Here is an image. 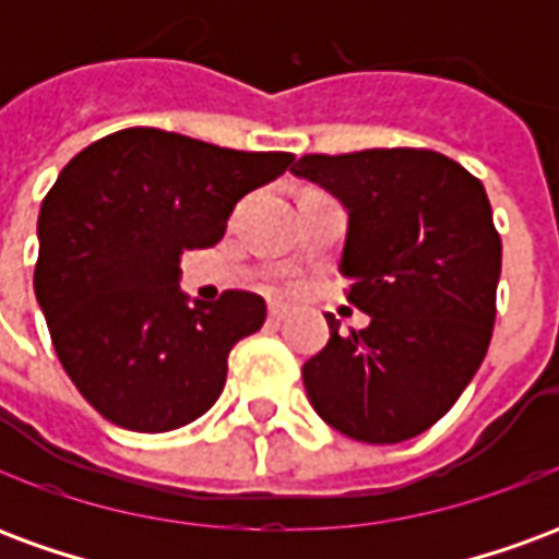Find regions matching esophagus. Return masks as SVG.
<instances>
[{
    "label": "esophagus",
    "mask_w": 559,
    "mask_h": 559,
    "mask_svg": "<svg viewBox=\"0 0 559 559\" xmlns=\"http://www.w3.org/2000/svg\"><path fill=\"white\" fill-rule=\"evenodd\" d=\"M287 314H290V311H287L284 305H272V308H269V320H275V323L287 320Z\"/></svg>",
    "instance_id": "34e87169"
}]
</instances>
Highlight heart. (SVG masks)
Listing matches in <instances>:
<instances>
[{
  "mask_svg": "<svg viewBox=\"0 0 559 559\" xmlns=\"http://www.w3.org/2000/svg\"><path fill=\"white\" fill-rule=\"evenodd\" d=\"M278 287H281V290H293V281L290 278H281Z\"/></svg>",
  "mask_w": 559,
  "mask_h": 559,
  "instance_id": "heart-1",
  "label": "heart"
}]
</instances>
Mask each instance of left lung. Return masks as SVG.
I'll list each match as a JSON object with an SVG mask.
<instances>
[{
	"mask_svg": "<svg viewBox=\"0 0 559 559\" xmlns=\"http://www.w3.org/2000/svg\"><path fill=\"white\" fill-rule=\"evenodd\" d=\"M347 206V302L371 317L302 365L335 431L404 443L443 419L491 344L503 245L481 182L431 148L302 155L290 167Z\"/></svg>",
	"mask_w": 559,
	"mask_h": 559,
	"instance_id": "1",
	"label": "left lung"
}]
</instances>
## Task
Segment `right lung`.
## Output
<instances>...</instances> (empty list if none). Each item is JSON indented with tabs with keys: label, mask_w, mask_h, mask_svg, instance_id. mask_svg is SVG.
<instances>
[{
	"label": "right lung",
	"mask_w": 559,
	"mask_h": 559,
	"mask_svg": "<svg viewBox=\"0 0 559 559\" xmlns=\"http://www.w3.org/2000/svg\"><path fill=\"white\" fill-rule=\"evenodd\" d=\"M290 164V152L126 128L62 167L38 215L35 296L66 374L104 419L160 433L218 401L227 356L263 326L266 302L224 290L188 305L179 260L218 245L233 206Z\"/></svg>",
	"instance_id": "obj_1"
}]
</instances>
